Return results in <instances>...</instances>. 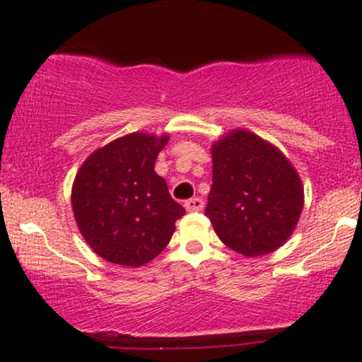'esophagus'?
<instances>
[{
	"label": "esophagus",
	"mask_w": 362,
	"mask_h": 362,
	"mask_svg": "<svg viewBox=\"0 0 362 362\" xmlns=\"http://www.w3.org/2000/svg\"><path fill=\"white\" fill-rule=\"evenodd\" d=\"M203 205H205V203H203L202 198H198V197L189 198V200L185 202V206L188 212H200V210L203 209Z\"/></svg>",
	"instance_id": "esophagus-1"
}]
</instances>
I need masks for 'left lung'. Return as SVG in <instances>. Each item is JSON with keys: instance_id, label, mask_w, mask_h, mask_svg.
I'll return each mask as SVG.
<instances>
[{"instance_id": "8db88e82", "label": "left lung", "mask_w": 362, "mask_h": 362, "mask_svg": "<svg viewBox=\"0 0 362 362\" xmlns=\"http://www.w3.org/2000/svg\"><path fill=\"white\" fill-rule=\"evenodd\" d=\"M303 202L298 173L274 145L235 129L212 147L205 215L230 250L245 257L277 250L298 224Z\"/></svg>"}]
</instances>
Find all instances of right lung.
Listing matches in <instances>:
<instances>
[{"label":"right lung","instance_id":"obj_1","mask_svg":"<svg viewBox=\"0 0 362 362\" xmlns=\"http://www.w3.org/2000/svg\"><path fill=\"white\" fill-rule=\"evenodd\" d=\"M168 136L132 133L93 152L76 174L71 205L85 241L99 257L140 267L168 246L186 214L153 170Z\"/></svg>","mask_w":362,"mask_h":362}]
</instances>
